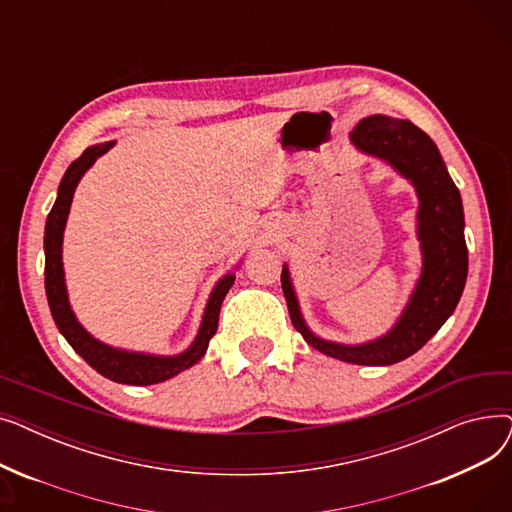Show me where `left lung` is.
I'll return each instance as SVG.
<instances>
[{"label": "left lung", "instance_id": "left-lung-1", "mask_svg": "<svg viewBox=\"0 0 512 512\" xmlns=\"http://www.w3.org/2000/svg\"><path fill=\"white\" fill-rule=\"evenodd\" d=\"M351 141L365 155L390 164L417 191V238L423 263L411 299L388 334L365 344H340L309 330L286 263L282 290L292 326L319 353L355 365H392L417 353L461 301L469 267L463 201L436 143L413 122L382 114L367 116L351 132Z\"/></svg>", "mask_w": 512, "mask_h": 512}]
</instances>
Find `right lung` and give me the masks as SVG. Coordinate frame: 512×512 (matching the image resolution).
I'll use <instances>...</instances> for the list:
<instances>
[{
    "label": "right lung",
    "instance_id": "1",
    "mask_svg": "<svg viewBox=\"0 0 512 512\" xmlns=\"http://www.w3.org/2000/svg\"><path fill=\"white\" fill-rule=\"evenodd\" d=\"M116 145V141H107L101 145H93L83 151L76 161L68 166L60 188L58 199L53 203L47 222H45V292L47 303L51 309V317L56 321L58 330L68 340V344L74 351L83 357L97 373L103 378L118 382V384H130V386H149L166 382L180 371L193 367L201 357L205 355L209 340L213 338L215 330H218L220 319V307L228 294V290L234 284V274H226L209 294V301L201 319V328L193 340V344L186 348L184 353L174 357L164 355H147V353H134L124 351V348H114L110 344H103L95 336H91L83 326L78 324V319L70 307L68 290L64 280V263H62V240H64V228L70 213L72 197L80 178L95 164L97 157L110 151Z\"/></svg>",
    "mask_w": 512,
    "mask_h": 512
}]
</instances>
